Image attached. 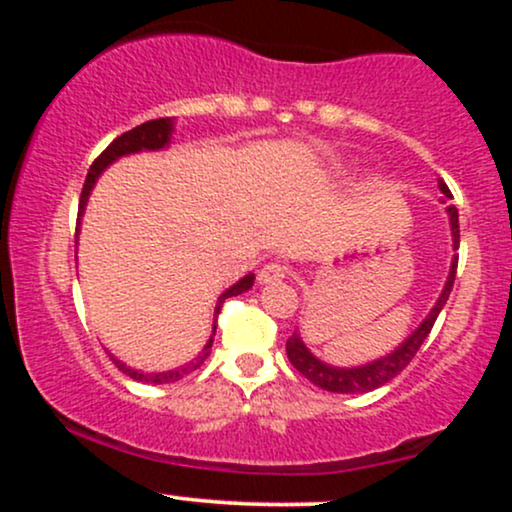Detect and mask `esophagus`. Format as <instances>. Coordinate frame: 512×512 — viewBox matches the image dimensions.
<instances>
[{
  "instance_id": "esophagus-1",
  "label": "esophagus",
  "mask_w": 512,
  "mask_h": 512,
  "mask_svg": "<svg viewBox=\"0 0 512 512\" xmlns=\"http://www.w3.org/2000/svg\"><path fill=\"white\" fill-rule=\"evenodd\" d=\"M281 279H286V267L284 264H279V262H269V264H264V267L260 269V274H257V281H260V284H279Z\"/></svg>"
}]
</instances>
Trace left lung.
Wrapping results in <instances>:
<instances>
[{
  "label": "left lung",
  "mask_w": 512,
  "mask_h": 512,
  "mask_svg": "<svg viewBox=\"0 0 512 512\" xmlns=\"http://www.w3.org/2000/svg\"><path fill=\"white\" fill-rule=\"evenodd\" d=\"M438 190L443 197H448V199L452 197L448 185H445L440 178H438ZM445 211H448V219H450L452 250H457L460 248V219H457V209L450 204ZM455 272H457V255H452L448 279H445L443 291H440L438 301L431 308V313H428L424 320H421V325L416 327V330L411 332L402 344L395 346L390 354L375 358V361H370V363H363V366H351V368L330 366V363L320 361V358H317L313 351L305 346L301 334L293 332V337H289V342H286V354H289V361L293 363V368H296L298 373H303L305 378L310 380V383L322 387V390H327V392H337V395H361V392L378 390V387L390 383L395 375H399L404 368L409 366V361L416 356V351L421 349L424 339L431 334L433 322H436V317L440 315V310H443V305L448 303L452 284H455Z\"/></svg>",
  "instance_id": "8db88e82"
}]
</instances>
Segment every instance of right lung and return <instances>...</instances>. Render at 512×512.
Here are the masks:
<instances>
[{
    "label": "right lung",
    "mask_w": 512,
    "mask_h": 512,
    "mask_svg": "<svg viewBox=\"0 0 512 512\" xmlns=\"http://www.w3.org/2000/svg\"><path fill=\"white\" fill-rule=\"evenodd\" d=\"M173 132H175V120L173 117H161V120H149L144 122V125L129 129V132L122 134V137L113 139V144L108 146V149L103 151L101 156L93 161L91 170H88L86 175V182H84V190H81V199H79V221H76V231H79V223H81V216H84L86 211V202L88 197H91V190L96 187V180L101 178V173L105 168L110 166V163H115L117 158L122 156H129V154H139V151H161L166 149L170 144V139H173ZM252 284H255V274H245L243 279L236 281V284L231 286V289H226L219 296V303H216V310H214V327H211V337L209 342L204 344L202 354H199L195 361L185 363V366H178L173 370H163V373H144V370H137L132 366H127V363H122L120 358H115L110 354V358L115 361V366L122 370V373L129 375L132 380H137V383H151V385H166V383H175V380H180L182 375L192 373V370H197L199 366L204 363V358L211 354V344H214V334H216V315H219L221 310V303L226 301V298L231 296H240V293L250 291Z\"/></svg>",
    "instance_id": "1"
}]
</instances>
